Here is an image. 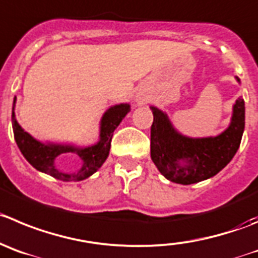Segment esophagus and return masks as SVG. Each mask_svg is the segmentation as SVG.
<instances>
[{"label":"esophagus","mask_w":258,"mask_h":258,"mask_svg":"<svg viewBox=\"0 0 258 258\" xmlns=\"http://www.w3.org/2000/svg\"><path fill=\"white\" fill-rule=\"evenodd\" d=\"M137 103H139V104H144V100L143 99H137Z\"/></svg>","instance_id":"esophagus-1"}]
</instances>
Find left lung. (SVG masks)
<instances>
[{"instance_id": "8db88e82", "label": "left lung", "mask_w": 258, "mask_h": 258, "mask_svg": "<svg viewBox=\"0 0 258 258\" xmlns=\"http://www.w3.org/2000/svg\"><path fill=\"white\" fill-rule=\"evenodd\" d=\"M238 83L240 80L238 78ZM151 160L170 182L192 184L218 174L233 159L244 131V100L233 105L232 119L218 136L188 137L174 128L165 112L151 105Z\"/></svg>"}]
</instances>
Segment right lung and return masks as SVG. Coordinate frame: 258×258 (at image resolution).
<instances>
[{"label":"right lung","mask_w":258,"mask_h":258,"mask_svg":"<svg viewBox=\"0 0 258 258\" xmlns=\"http://www.w3.org/2000/svg\"><path fill=\"white\" fill-rule=\"evenodd\" d=\"M15 103L16 96L14 98L11 121H13L15 141L18 144L19 149H20L21 154L37 170L52 175L56 179L64 180V182H71V180L79 182V180L86 179L102 167L103 163L107 160L108 155H109L113 132L117 128L118 124L121 123L122 119L126 117L127 113L131 110V105L127 104V103H121V104H115L113 107L108 108L104 114H103L102 119H100L99 141L91 146L78 148V146L62 145V144H44L35 140L31 135L24 131L23 127L16 121L15 112H14ZM67 152L78 155L83 162L82 168L76 172L66 173L56 168V156L61 153Z\"/></svg>","instance_id":"add662e5"}]
</instances>
